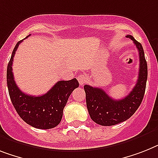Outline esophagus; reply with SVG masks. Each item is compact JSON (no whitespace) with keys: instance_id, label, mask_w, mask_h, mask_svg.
Returning <instances> with one entry per match:
<instances>
[{"instance_id":"esophagus-1","label":"esophagus","mask_w":158,"mask_h":158,"mask_svg":"<svg viewBox=\"0 0 158 158\" xmlns=\"http://www.w3.org/2000/svg\"><path fill=\"white\" fill-rule=\"evenodd\" d=\"M77 80L79 81V84L80 85H83L87 81V77H85V75L83 73H80L77 77Z\"/></svg>"}]
</instances>
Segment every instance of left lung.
Returning a JSON list of instances; mask_svg holds the SVG:
<instances>
[{"instance_id": "1", "label": "left lung", "mask_w": 158, "mask_h": 158, "mask_svg": "<svg viewBox=\"0 0 158 158\" xmlns=\"http://www.w3.org/2000/svg\"><path fill=\"white\" fill-rule=\"evenodd\" d=\"M135 44L139 52L140 69L137 82L126 97L114 100L101 88L85 85L86 106L92 120L102 126H112L128 119L137 110L144 98L148 77V67L144 49L140 43L131 35H127Z\"/></svg>"}]
</instances>
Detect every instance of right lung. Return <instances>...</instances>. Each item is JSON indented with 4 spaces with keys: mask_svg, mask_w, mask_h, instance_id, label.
Instances as JSON below:
<instances>
[{
    "mask_svg": "<svg viewBox=\"0 0 158 158\" xmlns=\"http://www.w3.org/2000/svg\"><path fill=\"white\" fill-rule=\"evenodd\" d=\"M23 41L18 42L8 64L6 77L10 99L19 116L26 123L35 128H53L60 123L68 99L72 92L79 86V83L76 78L60 81L48 93L39 97L22 92L14 81L12 64L17 49Z\"/></svg>",
    "mask_w": 158,
    "mask_h": 158,
    "instance_id": "add662e5",
    "label": "right lung"
}]
</instances>
